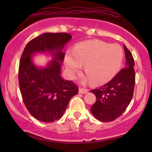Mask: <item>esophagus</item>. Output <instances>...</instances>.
<instances>
[{"mask_svg": "<svg viewBox=\"0 0 152 152\" xmlns=\"http://www.w3.org/2000/svg\"><path fill=\"white\" fill-rule=\"evenodd\" d=\"M88 92V90L86 88H83V87H79V93H82V94H85Z\"/></svg>", "mask_w": 152, "mask_h": 152, "instance_id": "34e87169", "label": "esophagus"}]
</instances>
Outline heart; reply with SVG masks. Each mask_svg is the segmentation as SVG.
Wrapping results in <instances>:
<instances>
[{
	"label": "heart",
	"mask_w": 152,
	"mask_h": 152,
	"mask_svg": "<svg viewBox=\"0 0 152 152\" xmlns=\"http://www.w3.org/2000/svg\"><path fill=\"white\" fill-rule=\"evenodd\" d=\"M123 50L117 44L94 40L82 42L68 50L65 56L67 73L73 77L85 65V72L93 85L111 80L118 72L123 61Z\"/></svg>",
	"instance_id": "b5f03b06"
}]
</instances>
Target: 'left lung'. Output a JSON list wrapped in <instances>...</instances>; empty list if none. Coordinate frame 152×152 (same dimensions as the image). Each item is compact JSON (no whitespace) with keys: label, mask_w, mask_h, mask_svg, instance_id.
Returning a JSON list of instances; mask_svg holds the SVG:
<instances>
[{"label":"left lung","mask_w":152,"mask_h":152,"mask_svg":"<svg viewBox=\"0 0 152 152\" xmlns=\"http://www.w3.org/2000/svg\"><path fill=\"white\" fill-rule=\"evenodd\" d=\"M125 67L108 83L90 92L96 96V102L90 108L93 115L103 122H110L121 116L127 108L134 93L135 84L134 61L131 52L124 45Z\"/></svg>","instance_id":"1"}]
</instances>
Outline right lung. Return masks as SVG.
Masks as SVG:
<instances>
[{
    "mask_svg": "<svg viewBox=\"0 0 152 152\" xmlns=\"http://www.w3.org/2000/svg\"><path fill=\"white\" fill-rule=\"evenodd\" d=\"M72 38L67 33H44L28 42L21 55L18 72L20 90L30 114L42 122H53L63 115L70 99L79 92L76 84L61 76L62 49ZM49 52L53 60L37 67L31 57Z\"/></svg>",
    "mask_w": 152,
    "mask_h": 152,
    "instance_id": "right-lung-1",
    "label": "right lung"
}]
</instances>
